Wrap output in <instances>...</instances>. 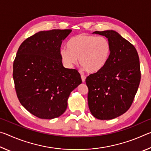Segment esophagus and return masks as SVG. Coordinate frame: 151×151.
<instances>
[{"label": "esophagus", "mask_w": 151, "mask_h": 151, "mask_svg": "<svg viewBox=\"0 0 151 151\" xmlns=\"http://www.w3.org/2000/svg\"><path fill=\"white\" fill-rule=\"evenodd\" d=\"M81 78H82V81L83 82H85V80H86V76H85V75H81Z\"/></svg>", "instance_id": "obj_1"}]
</instances>
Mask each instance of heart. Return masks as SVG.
Listing matches in <instances>:
<instances>
[{
	"label": "heart",
	"mask_w": 151,
	"mask_h": 151,
	"mask_svg": "<svg viewBox=\"0 0 151 151\" xmlns=\"http://www.w3.org/2000/svg\"><path fill=\"white\" fill-rule=\"evenodd\" d=\"M68 48H61L60 56L66 67L72 68L77 62L88 73L98 72L111 56V43L106 37L80 33L71 38Z\"/></svg>",
	"instance_id": "heart-1"
}]
</instances>
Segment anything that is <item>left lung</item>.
<instances>
[{
  "mask_svg": "<svg viewBox=\"0 0 151 151\" xmlns=\"http://www.w3.org/2000/svg\"><path fill=\"white\" fill-rule=\"evenodd\" d=\"M111 43L109 60L86 78L91 114L100 120L122 115L131 107L140 81L139 57L131 42L114 30L95 31Z\"/></svg>",
  "mask_w": 151,
  "mask_h": 151,
  "instance_id": "8db88e82",
  "label": "left lung"
}]
</instances>
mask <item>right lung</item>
Masks as SVG:
<instances>
[{"instance_id": "right-lung-1", "label": "right lung", "mask_w": 151, "mask_h": 151, "mask_svg": "<svg viewBox=\"0 0 151 151\" xmlns=\"http://www.w3.org/2000/svg\"><path fill=\"white\" fill-rule=\"evenodd\" d=\"M70 29L36 33L24 40L13 63L12 76L20 104L38 118L52 119L63 114L74 89L82 83L76 69L63 66V40Z\"/></svg>"}]
</instances>
